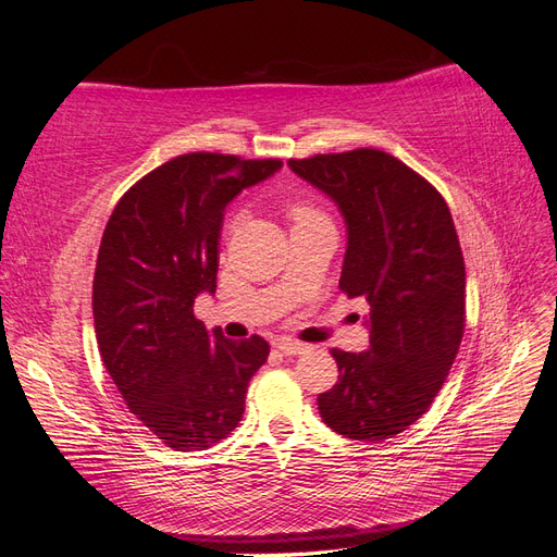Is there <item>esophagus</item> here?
Wrapping results in <instances>:
<instances>
[{
  "instance_id": "esophagus-1",
  "label": "esophagus",
  "mask_w": 557,
  "mask_h": 557,
  "mask_svg": "<svg viewBox=\"0 0 557 557\" xmlns=\"http://www.w3.org/2000/svg\"><path fill=\"white\" fill-rule=\"evenodd\" d=\"M276 348L283 352V356H299V352L307 350V344H299V342H293V339H281L276 344Z\"/></svg>"
}]
</instances>
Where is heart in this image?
<instances>
[{
	"label": "heart",
	"instance_id": "obj_1",
	"mask_svg": "<svg viewBox=\"0 0 557 557\" xmlns=\"http://www.w3.org/2000/svg\"><path fill=\"white\" fill-rule=\"evenodd\" d=\"M288 213L293 218V223H297V221H305V218H309V215H315V209L311 205H307V201H293V205L288 207Z\"/></svg>",
	"mask_w": 557,
	"mask_h": 557
}]
</instances>
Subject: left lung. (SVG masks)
Returning <instances> with one entry per match:
<instances>
[{
    "instance_id": "left-lung-1",
    "label": "left lung",
    "mask_w": 557,
    "mask_h": 557,
    "mask_svg": "<svg viewBox=\"0 0 557 557\" xmlns=\"http://www.w3.org/2000/svg\"><path fill=\"white\" fill-rule=\"evenodd\" d=\"M339 207L348 246L339 288L369 301V348H332L339 381L318 395L336 434L393 440L423 416L465 334V260L444 197L376 148L288 160Z\"/></svg>"
}]
</instances>
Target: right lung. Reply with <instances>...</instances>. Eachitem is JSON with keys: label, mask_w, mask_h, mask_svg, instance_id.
<instances>
[{"label": "right lung", "mask_w": 557, "mask_h": 557, "mask_svg": "<svg viewBox=\"0 0 557 557\" xmlns=\"http://www.w3.org/2000/svg\"><path fill=\"white\" fill-rule=\"evenodd\" d=\"M281 164L178 156L134 183L107 223L92 281L99 356L127 409L174 450L225 440L267 362L262 336L207 332L195 299L215 293L225 207Z\"/></svg>", "instance_id": "add662e5"}]
</instances>
